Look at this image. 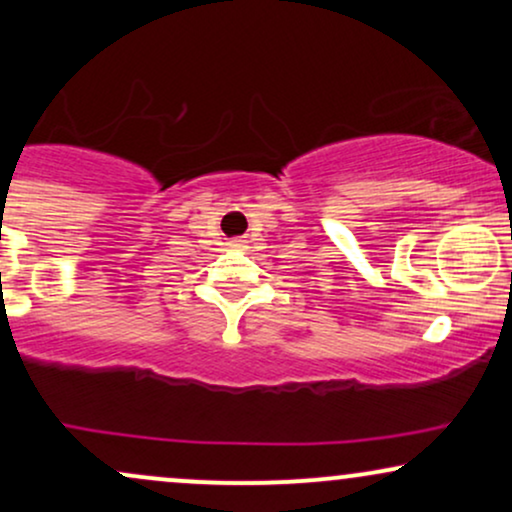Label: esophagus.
Returning a JSON list of instances; mask_svg holds the SVG:
<instances>
[{
    "label": "esophagus",
    "instance_id": "1",
    "mask_svg": "<svg viewBox=\"0 0 512 512\" xmlns=\"http://www.w3.org/2000/svg\"><path fill=\"white\" fill-rule=\"evenodd\" d=\"M236 245H238V243H236Z\"/></svg>",
    "mask_w": 512,
    "mask_h": 512
}]
</instances>
